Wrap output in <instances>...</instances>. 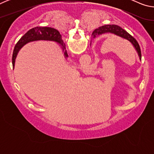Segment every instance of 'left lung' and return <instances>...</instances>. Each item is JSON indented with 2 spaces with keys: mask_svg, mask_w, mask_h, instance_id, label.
<instances>
[{
  "mask_svg": "<svg viewBox=\"0 0 154 154\" xmlns=\"http://www.w3.org/2000/svg\"><path fill=\"white\" fill-rule=\"evenodd\" d=\"M93 32H94V37H96V35L98 36L100 35H103V34H105V33L110 32L128 40L129 42L132 43V45H133L134 49H136V51H137L138 55L139 56L140 60H141V51H140V46L137 41V40L135 39L132 35H130L128 32H127L126 30H124L123 28L119 27V26L113 25V24L105 25V26H103L99 27L98 28H97V29L94 30V31Z\"/></svg>",
  "mask_w": 154,
  "mask_h": 154,
  "instance_id": "obj_1",
  "label": "left lung"
}]
</instances>
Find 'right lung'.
I'll return each mask as SVG.
<instances>
[{
    "mask_svg": "<svg viewBox=\"0 0 154 154\" xmlns=\"http://www.w3.org/2000/svg\"><path fill=\"white\" fill-rule=\"evenodd\" d=\"M94 36V32L92 33ZM38 40H47V41H54L59 43L63 49L64 54L65 57H68L67 51L65 48V44L62 39V36L58 30L54 29L53 28L50 27H35L33 28L25 34V35L20 38L19 41L17 43L16 45L15 46L14 53H13L12 57V64L13 68L14 69L15 66V61L16 58L18 51L20 49L24 46L25 44H26L30 41H35Z\"/></svg>",
    "mask_w": 154,
    "mask_h": 154,
    "instance_id": "1",
    "label": "right lung"
}]
</instances>
